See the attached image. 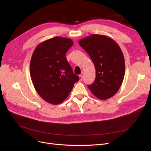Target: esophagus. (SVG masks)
Wrapping results in <instances>:
<instances>
[{"label": "esophagus", "instance_id": "obj_1", "mask_svg": "<svg viewBox=\"0 0 151 151\" xmlns=\"http://www.w3.org/2000/svg\"><path fill=\"white\" fill-rule=\"evenodd\" d=\"M79 81H81L82 80H83V76H82V75H79Z\"/></svg>", "mask_w": 151, "mask_h": 151}]
</instances>
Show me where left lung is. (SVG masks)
I'll list each match as a JSON object with an SVG mask.
<instances>
[{
  "label": "left lung",
  "instance_id": "obj_1",
  "mask_svg": "<svg viewBox=\"0 0 151 151\" xmlns=\"http://www.w3.org/2000/svg\"><path fill=\"white\" fill-rule=\"evenodd\" d=\"M79 44L89 54L96 68V79L88 88L99 99L111 98L119 90L125 72L119 45L109 36L96 34L81 39Z\"/></svg>",
  "mask_w": 151,
  "mask_h": 151
}]
</instances>
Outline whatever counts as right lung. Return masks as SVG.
<instances>
[{
    "label": "right lung",
    "mask_w": 151,
    "mask_h": 151,
    "mask_svg": "<svg viewBox=\"0 0 151 151\" xmlns=\"http://www.w3.org/2000/svg\"><path fill=\"white\" fill-rule=\"evenodd\" d=\"M73 44L70 38L56 36L38 44L32 55V83L40 96L52 104L64 101L79 80L65 57Z\"/></svg>",
    "instance_id": "obj_1"
}]
</instances>
